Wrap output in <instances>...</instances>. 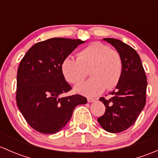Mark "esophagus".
I'll list each match as a JSON object with an SVG mask.
<instances>
[{"label": "esophagus", "instance_id": "1", "mask_svg": "<svg viewBox=\"0 0 158 158\" xmlns=\"http://www.w3.org/2000/svg\"><path fill=\"white\" fill-rule=\"evenodd\" d=\"M87 101H88V102H95V99L92 98H87Z\"/></svg>", "mask_w": 158, "mask_h": 158}]
</instances>
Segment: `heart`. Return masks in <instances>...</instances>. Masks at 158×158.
I'll use <instances>...</instances> for the list:
<instances>
[{"instance_id": "b5f03b06", "label": "heart", "mask_w": 158, "mask_h": 158, "mask_svg": "<svg viewBox=\"0 0 158 158\" xmlns=\"http://www.w3.org/2000/svg\"><path fill=\"white\" fill-rule=\"evenodd\" d=\"M122 60L118 52L100 42H93L76 54V60L66 57L61 65L63 76L72 84L82 82L88 76L91 79L77 85L76 92L86 96H96L107 89L117 86L122 74Z\"/></svg>"}]
</instances>
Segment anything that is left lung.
Here are the masks:
<instances>
[{
  "instance_id": "obj_1",
  "label": "left lung",
  "mask_w": 158,
  "mask_h": 158,
  "mask_svg": "<svg viewBox=\"0 0 158 158\" xmlns=\"http://www.w3.org/2000/svg\"><path fill=\"white\" fill-rule=\"evenodd\" d=\"M120 55L122 74L113 95L109 99L99 98L106 106L104 114L98 118V123L108 132L119 133L131 126L146 103L147 76L138 52L119 40L105 38Z\"/></svg>"
}]
</instances>
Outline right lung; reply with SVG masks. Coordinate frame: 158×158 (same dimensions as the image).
Instances as JSON below:
<instances>
[{"label": "right lung", "instance_id": "1", "mask_svg": "<svg viewBox=\"0 0 158 158\" xmlns=\"http://www.w3.org/2000/svg\"><path fill=\"white\" fill-rule=\"evenodd\" d=\"M83 43L57 37L41 41L20 61L16 101L25 120L36 131L56 133L67 124L75 108L87 102L86 98L80 95L60 97L72 89L62 73V63Z\"/></svg>", "mask_w": 158, "mask_h": 158}]
</instances>
